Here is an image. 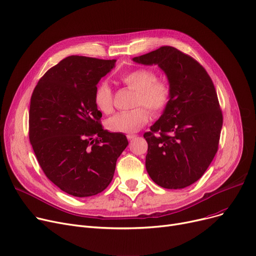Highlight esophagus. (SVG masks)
Instances as JSON below:
<instances>
[{"label":"esophagus","mask_w":256,"mask_h":256,"mask_svg":"<svg viewBox=\"0 0 256 256\" xmlns=\"http://www.w3.org/2000/svg\"><path fill=\"white\" fill-rule=\"evenodd\" d=\"M136 137H137L136 134H128V135H126V138H128V140H132V139L136 138Z\"/></svg>","instance_id":"obj_1"}]
</instances>
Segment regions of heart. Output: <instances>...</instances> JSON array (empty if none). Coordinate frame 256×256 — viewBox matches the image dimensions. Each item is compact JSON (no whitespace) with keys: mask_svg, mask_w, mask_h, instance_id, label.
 Segmentation results:
<instances>
[{"mask_svg":"<svg viewBox=\"0 0 256 256\" xmlns=\"http://www.w3.org/2000/svg\"><path fill=\"white\" fill-rule=\"evenodd\" d=\"M156 78L154 70L142 67L124 72L118 76L121 83L135 91L132 106L136 108L115 114L108 120V128L112 132H121L137 130L148 121L149 110L154 116H158L167 109L171 100V88L166 80ZM93 100L98 109L104 114L113 112V91L106 82L98 84Z\"/></svg>","mask_w":256,"mask_h":256,"instance_id":"obj_1","label":"heart"}]
</instances>
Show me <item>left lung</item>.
<instances>
[{
	"instance_id": "8db88e82",
	"label": "left lung",
	"mask_w": 256,
	"mask_h": 256,
	"mask_svg": "<svg viewBox=\"0 0 256 256\" xmlns=\"http://www.w3.org/2000/svg\"><path fill=\"white\" fill-rule=\"evenodd\" d=\"M135 62L156 64L167 74L171 100L150 132L145 166L165 189H182L204 176L218 152L223 115L204 67L172 46H160Z\"/></svg>"
}]
</instances>
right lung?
Wrapping results in <instances>:
<instances>
[{"label": "right lung", "instance_id": "add662e5", "mask_svg": "<svg viewBox=\"0 0 256 256\" xmlns=\"http://www.w3.org/2000/svg\"><path fill=\"white\" fill-rule=\"evenodd\" d=\"M116 60L70 56L50 68L32 93L29 139L46 178L65 193L89 197L110 184L128 142L100 124L94 90Z\"/></svg>", "mask_w": 256, "mask_h": 256}]
</instances>
